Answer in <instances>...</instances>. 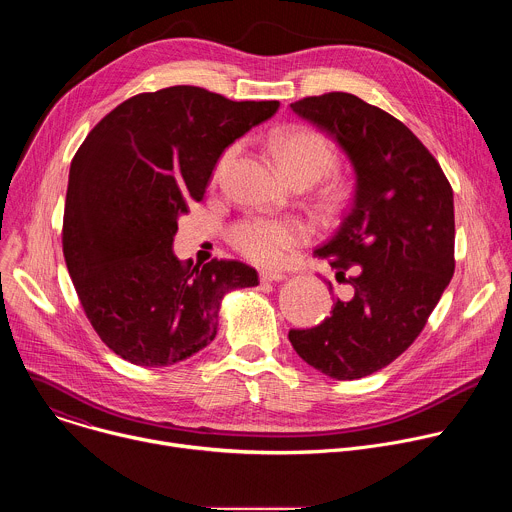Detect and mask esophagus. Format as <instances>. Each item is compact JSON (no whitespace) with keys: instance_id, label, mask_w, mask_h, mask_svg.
I'll use <instances>...</instances> for the list:
<instances>
[{"instance_id":"34e87169","label":"esophagus","mask_w":512,"mask_h":512,"mask_svg":"<svg viewBox=\"0 0 512 512\" xmlns=\"http://www.w3.org/2000/svg\"><path fill=\"white\" fill-rule=\"evenodd\" d=\"M259 279H261L263 283H273V281L285 279V275H283L281 271H261V273H259Z\"/></svg>"}]
</instances>
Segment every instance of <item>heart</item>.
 <instances>
[{
	"instance_id": "1",
	"label": "heart",
	"mask_w": 512,
	"mask_h": 512,
	"mask_svg": "<svg viewBox=\"0 0 512 512\" xmlns=\"http://www.w3.org/2000/svg\"><path fill=\"white\" fill-rule=\"evenodd\" d=\"M271 150L291 182L316 184L330 176L338 164L334 145L310 127L283 131L271 139ZM237 156V145L216 160L214 178H221ZM314 227L298 216H247L231 229L233 247L249 261L263 267H279L291 253L308 245Z\"/></svg>"
}]
</instances>
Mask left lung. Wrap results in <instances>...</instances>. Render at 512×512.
Here are the masks:
<instances>
[{"instance_id":"left-lung-1","label":"left lung","mask_w":512,"mask_h":512,"mask_svg":"<svg viewBox=\"0 0 512 512\" xmlns=\"http://www.w3.org/2000/svg\"><path fill=\"white\" fill-rule=\"evenodd\" d=\"M289 107L334 137L356 174L342 225L314 251L354 294L316 328L289 330V342L320 373L362 379L413 344L454 275V192L417 135L387 111L350 93Z\"/></svg>"}]
</instances>
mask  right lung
<instances>
[{
	"mask_svg": "<svg viewBox=\"0 0 512 512\" xmlns=\"http://www.w3.org/2000/svg\"><path fill=\"white\" fill-rule=\"evenodd\" d=\"M279 101H231L178 85L107 113L70 162L62 251L99 338L139 367H170L216 336L218 310L259 275L241 261L192 267L172 251L216 160Z\"/></svg>",
	"mask_w": 512,
	"mask_h": 512,
	"instance_id": "obj_1",
	"label": "right lung"
}]
</instances>
